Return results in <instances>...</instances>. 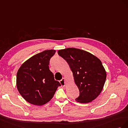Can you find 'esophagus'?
<instances>
[{"mask_svg":"<svg viewBox=\"0 0 128 128\" xmlns=\"http://www.w3.org/2000/svg\"><path fill=\"white\" fill-rule=\"evenodd\" d=\"M60 83L62 86H65L66 85V82H65V78H63L61 80H60Z\"/></svg>","mask_w":128,"mask_h":128,"instance_id":"1","label":"esophagus"}]
</instances>
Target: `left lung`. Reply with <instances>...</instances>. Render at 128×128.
I'll list each match as a JSON object with an SVG mask.
<instances>
[{"label":"left lung","mask_w":128,"mask_h":128,"mask_svg":"<svg viewBox=\"0 0 128 128\" xmlns=\"http://www.w3.org/2000/svg\"><path fill=\"white\" fill-rule=\"evenodd\" d=\"M67 62L79 90L76 101L88 103L99 96L106 79V72L101 60L85 50L68 48L58 51Z\"/></svg>","instance_id":"obj_1"}]
</instances>
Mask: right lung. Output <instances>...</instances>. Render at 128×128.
I'll use <instances>...</instances> for the list:
<instances>
[{
	"label": "right lung",
	"instance_id": "right-lung-1",
	"mask_svg": "<svg viewBox=\"0 0 128 128\" xmlns=\"http://www.w3.org/2000/svg\"><path fill=\"white\" fill-rule=\"evenodd\" d=\"M56 52L47 50L32 56L21 65L16 74V86L25 100L36 106L48 102L61 85L49 70V61Z\"/></svg>",
	"mask_w": 128,
	"mask_h": 128
}]
</instances>
